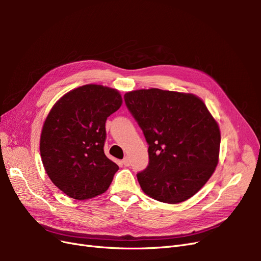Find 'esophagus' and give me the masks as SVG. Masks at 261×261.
<instances>
[{
	"instance_id": "esophagus-1",
	"label": "esophagus",
	"mask_w": 261,
	"mask_h": 261,
	"mask_svg": "<svg viewBox=\"0 0 261 261\" xmlns=\"http://www.w3.org/2000/svg\"><path fill=\"white\" fill-rule=\"evenodd\" d=\"M123 164L125 165V167H128V165L130 164V160H129V156L126 155L124 159H123Z\"/></svg>"
}]
</instances>
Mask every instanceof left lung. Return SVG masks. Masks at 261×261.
Segmentation results:
<instances>
[{
	"mask_svg": "<svg viewBox=\"0 0 261 261\" xmlns=\"http://www.w3.org/2000/svg\"><path fill=\"white\" fill-rule=\"evenodd\" d=\"M125 105L148 144V167L137 173L144 193L178 203L207 183L219 159L220 129L202 100L191 93L141 89L124 94Z\"/></svg>",
	"mask_w": 261,
	"mask_h": 261,
	"instance_id": "8db88e82",
	"label": "left lung"
}]
</instances>
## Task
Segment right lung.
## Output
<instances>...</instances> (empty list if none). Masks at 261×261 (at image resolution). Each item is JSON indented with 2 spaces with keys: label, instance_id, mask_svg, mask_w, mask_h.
Masks as SVG:
<instances>
[{
  "label": "right lung",
  "instance_id": "right-lung-1",
  "mask_svg": "<svg viewBox=\"0 0 261 261\" xmlns=\"http://www.w3.org/2000/svg\"><path fill=\"white\" fill-rule=\"evenodd\" d=\"M121 106L117 90L85 85L64 94L46 116L40 138L43 167L70 198H93L112 183L118 167L105 154L106 122Z\"/></svg>",
  "mask_w": 261,
  "mask_h": 261
}]
</instances>
